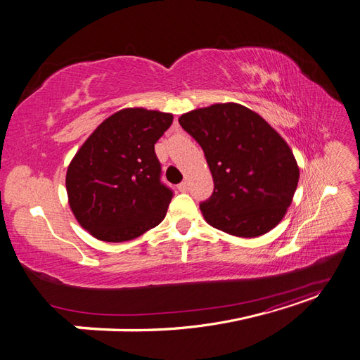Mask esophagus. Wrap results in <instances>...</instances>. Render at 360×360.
<instances>
[{"label":"esophagus","mask_w":360,"mask_h":360,"mask_svg":"<svg viewBox=\"0 0 360 360\" xmlns=\"http://www.w3.org/2000/svg\"><path fill=\"white\" fill-rule=\"evenodd\" d=\"M177 189H179L180 192H188V189H189V184H188L186 181H183V183H180V184H179Z\"/></svg>","instance_id":"esophagus-1"}]
</instances>
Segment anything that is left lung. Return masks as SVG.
Masks as SVG:
<instances>
[{"label": "left lung", "mask_w": 360, "mask_h": 360, "mask_svg": "<svg viewBox=\"0 0 360 360\" xmlns=\"http://www.w3.org/2000/svg\"><path fill=\"white\" fill-rule=\"evenodd\" d=\"M179 123L201 146L213 176V195L200 205L205 222L245 238L275 228L300 176L285 139L263 117L234 102L198 108Z\"/></svg>", "instance_id": "1"}]
</instances>
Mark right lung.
I'll use <instances>...</instances> for the list:
<instances>
[{"instance_id":"add662e5","label":"right lung","mask_w":360,"mask_h":360,"mask_svg":"<svg viewBox=\"0 0 360 360\" xmlns=\"http://www.w3.org/2000/svg\"><path fill=\"white\" fill-rule=\"evenodd\" d=\"M172 114L124 108L96 127L66 174L69 205L84 230L122 243L158 226L172 192L160 183L155 144Z\"/></svg>"}]
</instances>
